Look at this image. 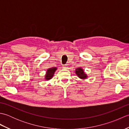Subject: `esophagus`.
Masks as SVG:
<instances>
[{
	"label": "esophagus",
	"mask_w": 129,
	"mask_h": 129,
	"mask_svg": "<svg viewBox=\"0 0 129 129\" xmlns=\"http://www.w3.org/2000/svg\"><path fill=\"white\" fill-rule=\"evenodd\" d=\"M62 68H64V69H67V68H68V65H63Z\"/></svg>",
	"instance_id": "esophagus-1"
}]
</instances>
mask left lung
<instances>
[{
	"instance_id": "8db88e82",
	"label": "left lung",
	"mask_w": 129,
	"mask_h": 129,
	"mask_svg": "<svg viewBox=\"0 0 129 129\" xmlns=\"http://www.w3.org/2000/svg\"><path fill=\"white\" fill-rule=\"evenodd\" d=\"M76 75L78 76V77L80 78L81 80H85L87 78V76L86 74L85 73L84 69L81 67H79L76 68L75 71Z\"/></svg>"
}]
</instances>
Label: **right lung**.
I'll use <instances>...</instances> for the list:
<instances>
[{
	"label": "right lung",
	"mask_w": 129,
	"mask_h": 129,
	"mask_svg": "<svg viewBox=\"0 0 129 129\" xmlns=\"http://www.w3.org/2000/svg\"><path fill=\"white\" fill-rule=\"evenodd\" d=\"M57 69V68L56 67L50 68L48 69V70H46V72L45 75V80L46 81H48L49 80H50L51 79H52V78L53 77V76L54 75L55 72H56V70Z\"/></svg>",
	"instance_id": "right-lung-1"
}]
</instances>
